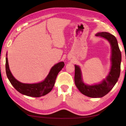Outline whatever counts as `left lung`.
Instances as JSON below:
<instances>
[{"mask_svg":"<svg viewBox=\"0 0 126 126\" xmlns=\"http://www.w3.org/2000/svg\"><path fill=\"white\" fill-rule=\"evenodd\" d=\"M96 36L104 38L111 45V67L108 75L99 83L93 85H86L83 82L80 68L79 66L75 65L74 79L76 87L82 94L91 98H101L112 89L119 78L121 54L116 38L113 35L107 32H101L97 33Z\"/></svg>","mask_w":126,"mask_h":126,"instance_id":"1","label":"left lung"}]
</instances>
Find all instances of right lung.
<instances>
[{"instance_id": "right-lung-1", "label": "right lung", "mask_w": 126, "mask_h": 126, "mask_svg": "<svg viewBox=\"0 0 126 126\" xmlns=\"http://www.w3.org/2000/svg\"><path fill=\"white\" fill-rule=\"evenodd\" d=\"M64 66L63 62H60L53 66L44 80L37 83H24L15 78L9 69L8 58H6V71L11 84L19 93L29 97H40L47 94L54 87L59 72Z\"/></svg>"}]
</instances>
